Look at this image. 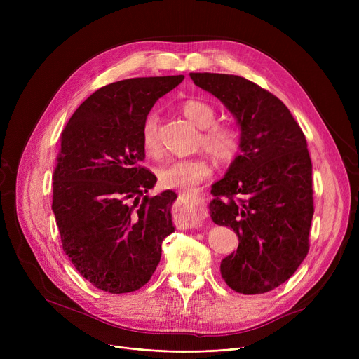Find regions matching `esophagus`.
Listing matches in <instances>:
<instances>
[{
    "label": "esophagus",
    "mask_w": 359,
    "mask_h": 359,
    "mask_svg": "<svg viewBox=\"0 0 359 359\" xmlns=\"http://www.w3.org/2000/svg\"><path fill=\"white\" fill-rule=\"evenodd\" d=\"M187 202V212L186 221L191 227H201V224L205 219L203 211V199L199 194H183Z\"/></svg>",
    "instance_id": "obj_1"
}]
</instances>
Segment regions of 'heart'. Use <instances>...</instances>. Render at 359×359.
<instances>
[{"instance_id": "1", "label": "heart", "mask_w": 359, "mask_h": 359, "mask_svg": "<svg viewBox=\"0 0 359 359\" xmlns=\"http://www.w3.org/2000/svg\"><path fill=\"white\" fill-rule=\"evenodd\" d=\"M183 115L202 128V137L199 145L219 163H230L236 158L240 151V134L238 130L229 123L217 121L215 109L202 100H187L182 106ZM141 144L148 156L160 154L161 142L158 137V119L156 115L145 118L141 128ZM212 173L210 161L203 157L182 158L170 161L163 165L158 172L160 183L170 189L191 191L202 180L208 179Z\"/></svg>"}]
</instances>
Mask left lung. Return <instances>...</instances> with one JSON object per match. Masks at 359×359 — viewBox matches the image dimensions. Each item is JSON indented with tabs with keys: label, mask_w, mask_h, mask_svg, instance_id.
<instances>
[{
	"label": "left lung",
	"mask_w": 359,
	"mask_h": 359,
	"mask_svg": "<svg viewBox=\"0 0 359 359\" xmlns=\"http://www.w3.org/2000/svg\"><path fill=\"white\" fill-rule=\"evenodd\" d=\"M219 99L240 128V154L212 184L210 214L238 236L221 275L231 290L253 295L288 280L309 253L314 214L306 137L272 93L230 74L191 72Z\"/></svg>",
	"instance_id": "obj_1"
}]
</instances>
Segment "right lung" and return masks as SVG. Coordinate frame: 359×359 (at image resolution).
Wrapping results in <instances>:
<instances>
[{"label": "right lung", "instance_id": "1", "mask_svg": "<svg viewBox=\"0 0 359 359\" xmlns=\"http://www.w3.org/2000/svg\"><path fill=\"white\" fill-rule=\"evenodd\" d=\"M184 75L128 79L94 91L61 135L52 211L74 268L110 294L144 287L176 229L177 195H145L157 177L141 167V128L154 103Z\"/></svg>", "mask_w": 359, "mask_h": 359}]
</instances>
